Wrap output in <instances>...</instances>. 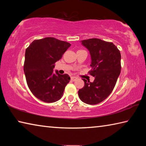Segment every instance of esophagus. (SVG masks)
<instances>
[{
	"instance_id": "obj_1",
	"label": "esophagus",
	"mask_w": 146,
	"mask_h": 146,
	"mask_svg": "<svg viewBox=\"0 0 146 146\" xmlns=\"http://www.w3.org/2000/svg\"><path fill=\"white\" fill-rule=\"evenodd\" d=\"M76 77H75V76H71V80H72V81H75L76 80Z\"/></svg>"
}]
</instances>
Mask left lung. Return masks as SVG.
Here are the masks:
<instances>
[{
  "label": "left lung",
  "mask_w": 146,
  "mask_h": 146,
  "mask_svg": "<svg viewBox=\"0 0 146 146\" xmlns=\"http://www.w3.org/2000/svg\"><path fill=\"white\" fill-rule=\"evenodd\" d=\"M91 55V70L95 76L93 82L82 79L84 86L78 90V97L88 104L102 102L114 89L121 70V55L115 44L98 38L81 41Z\"/></svg>",
  "instance_id": "8db88e82"
}]
</instances>
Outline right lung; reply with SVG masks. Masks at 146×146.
<instances>
[{
    "label": "right lung",
    "mask_w": 146,
    "mask_h": 146,
    "mask_svg": "<svg viewBox=\"0 0 146 146\" xmlns=\"http://www.w3.org/2000/svg\"><path fill=\"white\" fill-rule=\"evenodd\" d=\"M70 46L67 42L46 37L33 40L26 48L24 71L27 84L39 100L51 103L62 97L70 77L53 72V68Z\"/></svg>",
    "instance_id": "1"
}]
</instances>
